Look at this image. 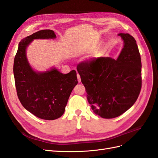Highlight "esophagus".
Wrapping results in <instances>:
<instances>
[{
	"mask_svg": "<svg viewBox=\"0 0 158 158\" xmlns=\"http://www.w3.org/2000/svg\"><path fill=\"white\" fill-rule=\"evenodd\" d=\"M77 78H78V82H79V83L81 82V78H80V75H79L78 74H77Z\"/></svg>",
	"mask_w": 158,
	"mask_h": 158,
	"instance_id": "34e87169",
	"label": "esophagus"
}]
</instances>
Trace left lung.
<instances>
[{
  "mask_svg": "<svg viewBox=\"0 0 158 158\" xmlns=\"http://www.w3.org/2000/svg\"><path fill=\"white\" fill-rule=\"evenodd\" d=\"M123 48L114 60L99 57L77 66L81 81L94 113L113 118L130 109L142 87V63L136 41L128 33H119Z\"/></svg>",
  "mask_w": 158,
  "mask_h": 158,
  "instance_id": "1",
  "label": "left lung"
}]
</instances>
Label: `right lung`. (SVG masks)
Masks as SVG:
<instances>
[{
	"label": "right lung",
	"mask_w": 158,
	"mask_h": 158,
	"mask_svg": "<svg viewBox=\"0 0 158 158\" xmlns=\"http://www.w3.org/2000/svg\"><path fill=\"white\" fill-rule=\"evenodd\" d=\"M51 30L37 31L23 39L14 61V76L17 95L23 107L38 118L55 120L63 115L70 95L78 84L76 72L63 74L52 68L38 73L26 57V49L33 40L55 39Z\"/></svg>",
	"instance_id": "1"
}]
</instances>
